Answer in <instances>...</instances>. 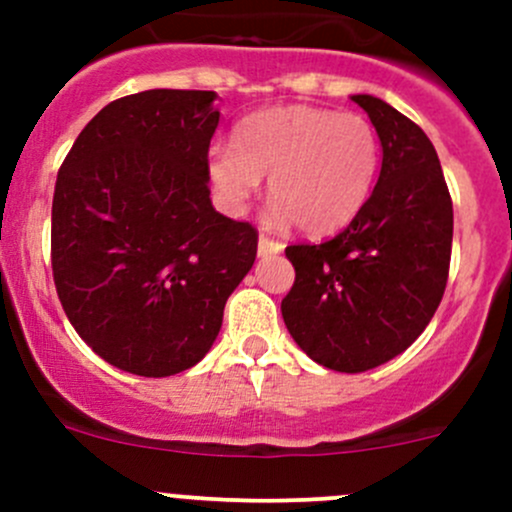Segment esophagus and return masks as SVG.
Instances as JSON below:
<instances>
[{"instance_id":"obj_1","label":"esophagus","mask_w":512,"mask_h":512,"mask_svg":"<svg viewBox=\"0 0 512 512\" xmlns=\"http://www.w3.org/2000/svg\"><path fill=\"white\" fill-rule=\"evenodd\" d=\"M282 242L277 240H270L267 235H260V240H257V255L260 257H267V255H277V252H282Z\"/></svg>"}]
</instances>
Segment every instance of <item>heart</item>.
<instances>
[{
    "mask_svg": "<svg viewBox=\"0 0 512 512\" xmlns=\"http://www.w3.org/2000/svg\"><path fill=\"white\" fill-rule=\"evenodd\" d=\"M379 173V136L359 113L282 106L245 118L232 143H213L208 175L223 208L242 213L267 180L272 220L304 235L342 230L369 200Z\"/></svg>",
    "mask_w": 512,
    "mask_h": 512,
    "instance_id": "obj_1",
    "label": "heart"
}]
</instances>
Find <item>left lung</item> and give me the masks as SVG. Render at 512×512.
<instances>
[{"label": "left lung", "instance_id": "1", "mask_svg": "<svg viewBox=\"0 0 512 512\" xmlns=\"http://www.w3.org/2000/svg\"><path fill=\"white\" fill-rule=\"evenodd\" d=\"M379 133L381 173L359 215L332 240L289 245L294 285L282 317L309 359L359 374L416 342L441 304L453 203L436 148L376 96H352Z\"/></svg>", "mask_w": 512, "mask_h": 512}]
</instances>
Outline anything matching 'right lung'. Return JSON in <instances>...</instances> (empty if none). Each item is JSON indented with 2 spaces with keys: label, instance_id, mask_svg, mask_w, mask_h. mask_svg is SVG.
I'll list each match as a JSON object with an SVG mask.
<instances>
[{
  "label": "right lung",
  "instance_id": "add662e5",
  "mask_svg": "<svg viewBox=\"0 0 512 512\" xmlns=\"http://www.w3.org/2000/svg\"><path fill=\"white\" fill-rule=\"evenodd\" d=\"M215 91L111 101L59 168L51 205L56 294L79 337L128 374L173 376L213 347L257 230L210 203Z\"/></svg>",
  "mask_w": 512,
  "mask_h": 512
}]
</instances>
